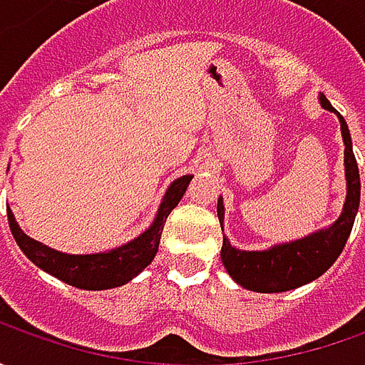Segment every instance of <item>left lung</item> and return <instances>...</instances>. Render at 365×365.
I'll return each instance as SVG.
<instances>
[{
	"instance_id": "left-lung-1",
	"label": "left lung",
	"mask_w": 365,
	"mask_h": 365,
	"mask_svg": "<svg viewBox=\"0 0 365 365\" xmlns=\"http://www.w3.org/2000/svg\"><path fill=\"white\" fill-rule=\"evenodd\" d=\"M321 107L337 115L344 138V166H345V203L341 215L331 225L304 235L301 240H292L284 244H274L266 250H240L223 235L221 245V262L225 270L240 287L254 292H287L294 288L309 284L317 280L321 274L331 268V264L344 252L345 242L351 233L354 221L359 209V170L351 135L347 121L339 115V111L331 106L327 97L319 93ZM217 217L223 230L225 205L223 197L217 199Z\"/></svg>"
}]
</instances>
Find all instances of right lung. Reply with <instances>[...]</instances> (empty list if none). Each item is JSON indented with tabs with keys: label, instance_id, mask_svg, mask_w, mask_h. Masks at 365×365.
<instances>
[{
	"label": "right lung",
	"instance_id": "right-lung-1",
	"mask_svg": "<svg viewBox=\"0 0 365 365\" xmlns=\"http://www.w3.org/2000/svg\"><path fill=\"white\" fill-rule=\"evenodd\" d=\"M190 180H192L190 175L175 178L164 192L150 227L123 245L111 247L106 252L66 254L50 245H44L42 242H36L34 237L21 232L11 209L7 207L9 230L14 233L16 244L20 245V250L26 254V258L36 264L40 270L63 280L64 284H71L81 290H107V288L123 287L146 266H150V262L154 259L166 217L170 215V211L176 205L180 203Z\"/></svg>",
	"mask_w": 365,
	"mask_h": 365
}]
</instances>
